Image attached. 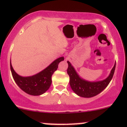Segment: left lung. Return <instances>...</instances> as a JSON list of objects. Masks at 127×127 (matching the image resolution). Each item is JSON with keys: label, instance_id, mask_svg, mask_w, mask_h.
I'll return each mask as SVG.
<instances>
[{"label": "left lung", "instance_id": "left-lung-1", "mask_svg": "<svg viewBox=\"0 0 127 127\" xmlns=\"http://www.w3.org/2000/svg\"><path fill=\"white\" fill-rule=\"evenodd\" d=\"M67 73L69 76V85L72 90L80 96L84 98L93 97L101 92L110 82L115 72L116 63L106 79L98 82H89L82 79L77 73L70 62L68 61Z\"/></svg>", "mask_w": 127, "mask_h": 127}]
</instances>
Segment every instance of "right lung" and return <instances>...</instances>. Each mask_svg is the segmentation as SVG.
I'll return each instance as SVG.
<instances>
[{
  "label": "right lung",
  "instance_id": "obj_1",
  "mask_svg": "<svg viewBox=\"0 0 127 127\" xmlns=\"http://www.w3.org/2000/svg\"><path fill=\"white\" fill-rule=\"evenodd\" d=\"M64 60V57L58 58L44 70L29 77H22L17 74L11 62L10 67L14 81L21 90L29 95L37 96L43 94L49 89L52 75L58 69L59 64Z\"/></svg>",
  "mask_w": 127,
  "mask_h": 127
}]
</instances>
